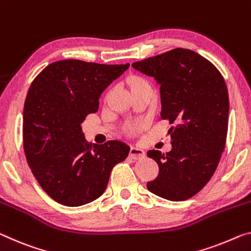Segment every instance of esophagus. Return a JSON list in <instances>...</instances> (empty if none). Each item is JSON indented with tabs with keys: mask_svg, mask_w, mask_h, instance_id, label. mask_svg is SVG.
Listing matches in <instances>:
<instances>
[{
	"mask_svg": "<svg viewBox=\"0 0 251 251\" xmlns=\"http://www.w3.org/2000/svg\"><path fill=\"white\" fill-rule=\"evenodd\" d=\"M129 156L132 158V159H140V158L145 157V151L141 148L138 147H131L130 148V153Z\"/></svg>",
	"mask_w": 251,
	"mask_h": 251,
	"instance_id": "34e87169",
	"label": "esophagus"
}]
</instances>
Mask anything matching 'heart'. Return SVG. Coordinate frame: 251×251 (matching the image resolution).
<instances>
[{
    "instance_id": "heart-1",
    "label": "heart",
    "mask_w": 251,
    "mask_h": 251,
    "mask_svg": "<svg viewBox=\"0 0 251 251\" xmlns=\"http://www.w3.org/2000/svg\"><path fill=\"white\" fill-rule=\"evenodd\" d=\"M137 80H134V82H137ZM139 129H140V125H138V123H132V125H129L126 126V132L129 134H133L136 133Z\"/></svg>"
}]
</instances>
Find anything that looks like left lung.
<instances>
[{
	"mask_svg": "<svg viewBox=\"0 0 251 251\" xmlns=\"http://www.w3.org/2000/svg\"><path fill=\"white\" fill-rule=\"evenodd\" d=\"M132 67L160 85L161 118L168 119L173 148L149 150L159 166L148 190L169 201H185L211 179L225 149L229 120L228 88L209 60L176 48L136 61Z\"/></svg>",
	"mask_w": 251,
	"mask_h": 251,
	"instance_id": "1",
	"label": "left lung"
}]
</instances>
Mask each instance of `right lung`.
Wrapping results in <instances>:
<instances>
[{
    "label": "right lung",
    "instance_id": "add662e5",
    "mask_svg": "<svg viewBox=\"0 0 251 251\" xmlns=\"http://www.w3.org/2000/svg\"><path fill=\"white\" fill-rule=\"evenodd\" d=\"M129 66L66 59L33 79L23 109V148L33 176L56 202L80 206L99 199L112 168L128 157L122 141L88 144L82 123Z\"/></svg>",
    "mask_w": 251,
    "mask_h": 251
}]
</instances>
